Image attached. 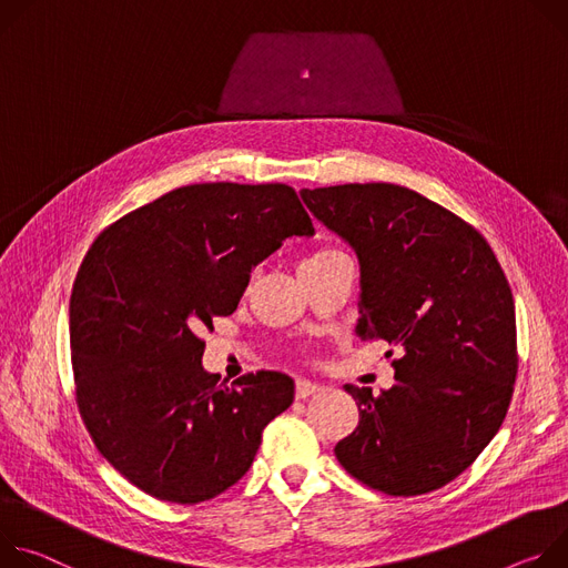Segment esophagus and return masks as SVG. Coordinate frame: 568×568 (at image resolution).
I'll return each instance as SVG.
<instances>
[{"label":"esophagus","instance_id":"esophagus-1","mask_svg":"<svg viewBox=\"0 0 568 568\" xmlns=\"http://www.w3.org/2000/svg\"><path fill=\"white\" fill-rule=\"evenodd\" d=\"M321 390H325V386L313 384V382H308V379H297V384H295V395H297V399H306V397L316 395V393H321Z\"/></svg>","mask_w":568,"mask_h":568}]
</instances>
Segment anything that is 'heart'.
I'll list each match as a JSON object with an SVG mask.
<instances>
[{
    "instance_id": "heart-1",
    "label": "heart",
    "mask_w": 568,
    "mask_h": 568,
    "mask_svg": "<svg viewBox=\"0 0 568 568\" xmlns=\"http://www.w3.org/2000/svg\"><path fill=\"white\" fill-rule=\"evenodd\" d=\"M338 260H347L341 250L336 247H318L313 250L311 255H306L302 262H300V268L297 271H313V268H323L332 262H338Z\"/></svg>"
}]
</instances>
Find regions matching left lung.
<instances>
[{"instance_id":"8db88e82","label":"left lung","mask_w":568,"mask_h":568,"mask_svg":"<svg viewBox=\"0 0 568 568\" xmlns=\"http://www.w3.org/2000/svg\"><path fill=\"white\" fill-rule=\"evenodd\" d=\"M300 196L358 260L356 336L399 349L393 388L343 386L358 426L336 445L338 463L390 496L447 485L489 445L513 399L506 275L471 225L406 186L338 184Z\"/></svg>"}]
</instances>
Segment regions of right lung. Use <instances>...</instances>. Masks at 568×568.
<instances>
[{
	"instance_id": "obj_1",
	"label": "right lung",
	"mask_w": 568,
	"mask_h": 568,
	"mask_svg": "<svg viewBox=\"0 0 568 568\" xmlns=\"http://www.w3.org/2000/svg\"><path fill=\"white\" fill-rule=\"evenodd\" d=\"M288 236H313L291 186L205 182L125 214L92 243L70 302L79 408L103 458L142 491L180 506L219 496L293 404L282 372L216 388L199 338L234 313L252 268Z\"/></svg>"
}]
</instances>
